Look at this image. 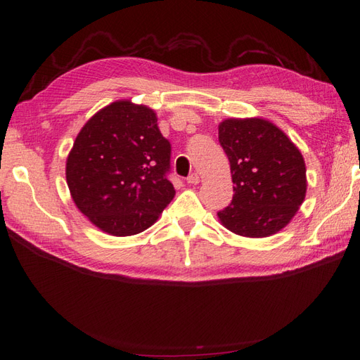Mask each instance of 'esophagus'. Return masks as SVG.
Wrapping results in <instances>:
<instances>
[{
  "mask_svg": "<svg viewBox=\"0 0 360 360\" xmlns=\"http://www.w3.org/2000/svg\"><path fill=\"white\" fill-rule=\"evenodd\" d=\"M199 174L198 173H191L190 176L187 178V182L190 184V186H196V184H199Z\"/></svg>",
  "mask_w": 360,
  "mask_h": 360,
  "instance_id": "esophagus-1",
  "label": "esophagus"
}]
</instances>
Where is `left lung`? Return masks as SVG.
Here are the masks:
<instances>
[{"label":"left lung","mask_w":360,"mask_h":360,"mask_svg":"<svg viewBox=\"0 0 360 360\" xmlns=\"http://www.w3.org/2000/svg\"><path fill=\"white\" fill-rule=\"evenodd\" d=\"M219 142L231 170V204L218 213L225 229L269 238L287 227L307 195L304 156L278 125L264 118H227Z\"/></svg>","instance_id":"1"}]
</instances>
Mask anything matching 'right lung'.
<instances>
[{
	"instance_id": "add662e5",
	"label": "right lung",
	"mask_w": 360,
	"mask_h": 360,
	"mask_svg": "<svg viewBox=\"0 0 360 360\" xmlns=\"http://www.w3.org/2000/svg\"><path fill=\"white\" fill-rule=\"evenodd\" d=\"M170 142L153 108L120 99L82 125L65 161L78 210L112 236L147 230L176 195L165 173Z\"/></svg>"
}]
</instances>
